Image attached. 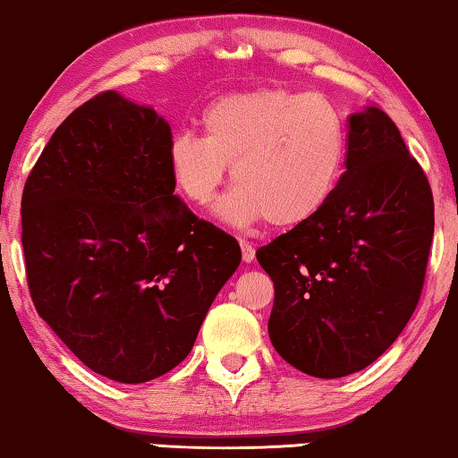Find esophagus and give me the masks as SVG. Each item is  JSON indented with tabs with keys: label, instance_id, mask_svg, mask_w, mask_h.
Masks as SVG:
<instances>
[{
	"label": "esophagus",
	"instance_id": "obj_1",
	"mask_svg": "<svg viewBox=\"0 0 458 458\" xmlns=\"http://www.w3.org/2000/svg\"><path fill=\"white\" fill-rule=\"evenodd\" d=\"M240 246H242V259H243V262H252L254 256H256V250H254L252 243H250V242H240Z\"/></svg>",
	"mask_w": 458,
	"mask_h": 458
}]
</instances>
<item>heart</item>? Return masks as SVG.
<instances>
[{"label": "heart", "instance_id": "1", "mask_svg": "<svg viewBox=\"0 0 458 458\" xmlns=\"http://www.w3.org/2000/svg\"><path fill=\"white\" fill-rule=\"evenodd\" d=\"M204 137L174 135L168 171L187 202L204 208L233 165V191L218 204L227 223L293 229L315 218L340 185L346 129L321 98L284 87L235 91L202 114Z\"/></svg>", "mask_w": 458, "mask_h": 458}]
</instances>
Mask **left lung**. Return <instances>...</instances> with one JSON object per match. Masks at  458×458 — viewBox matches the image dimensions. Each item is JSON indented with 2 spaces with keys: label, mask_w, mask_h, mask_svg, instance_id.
Returning a JSON list of instances; mask_svg holds the SVG:
<instances>
[{
  "label": "left lung",
  "mask_w": 458,
  "mask_h": 458,
  "mask_svg": "<svg viewBox=\"0 0 458 458\" xmlns=\"http://www.w3.org/2000/svg\"><path fill=\"white\" fill-rule=\"evenodd\" d=\"M346 146L329 204L256 250L275 285V350L323 379L392 346L421 298L434 240L429 181L392 118L379 108L350 116Z\"/></svg>",
  "instance_id": "1"
}]
</instances>
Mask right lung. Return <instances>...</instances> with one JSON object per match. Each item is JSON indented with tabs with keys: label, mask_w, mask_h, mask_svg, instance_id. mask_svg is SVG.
Wrapping results in <instances>:
<instances>
[{
	"label": "right lung",
	"mask_w": 458,
	"mask_h": 458,
	"mask_svg": "<svg viewBox=\"0 0 458 458\" xmlns=\"http://www.w3.org/2000/svg\"><path fill=\"white\" fill-rule=\"evenodd\" d=\"M171 141L152 108L98 93L55 129L22 191L37 312L83 365L121 384L190 354L242 260L233 235L174 196Z\"/></svg>",
	"instance_id": "right-lung-1"
}]
</instances>
